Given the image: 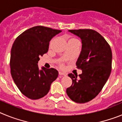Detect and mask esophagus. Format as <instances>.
I'll return each instance as SVG.
<instances>
[{
  "label": "esophagus",
  "instance_id": "obj_1",
  "mask_svg": "<svg viewBox=\"0 0 122 122\" xmlns=\"http://www.w3.org/2000/svg\"><path fill=\"white\" fill-rule=\"evenodd\" d=\"M59 75H63V76H66V74L65 73H63V72H61V71L59 72Z\"/></svg>",
  "mask_w": 122,
  "mask_h": 122
}]
</instances>
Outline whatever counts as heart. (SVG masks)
Returning a JSON list of instances; mask_svg holds the SVG:
<instances>
[{
    "label": "heart",
    "instance_id": "1",
    "mask_svg": "<svg viewBox=\"0 0 122 122\" xmlns=\"http://www.w3.org/2000/svg\"><path fill=\"white\" fill-rule=\"evenodd\" d=\"M70 40H75V39H71ZM52 41L51 42V44H52Z\"/></svg>",
    "mask_w": 122,
    "mask_h": 122
}]
</instances>
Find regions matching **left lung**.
<instances>
[{"instance_id": "obj_1", "label": "left lung", "mask_w": 122, "mask_h": 122, "mask_svg": "<svg viewBox=\"0 0 122 122\" xmlns=\"http://www.w3.org/2000/svg\"><path fill=\"white\" fill-rule=\"evenodd\" d=\"M81 39L82 49L76 62L82 74H68L72 85L66 94L72 101L85 103L98 95L110 76L112 54L111 47L103 36L92 29L69 30Z\"/></svg>"}]
</instances>
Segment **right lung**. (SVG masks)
<instances>
[{"mask_svg":"<svg viewBox=\"0 0 122 122\" xmlns=\"http://www.w3.org/2000/svg\"><path fill=\"white\" fill-rule=\"evenodd\" d=\"M62 31L35 26L24 31L15 40L11 51V74L21 93L38 100L49 92L52 82L58 77L57 70L45 67L40 70V57L48 51L49 41Z\"/></svg>","mask_w":122,"mask_h":122,"instance_id":"1","label":"right lung"}]
</instances>
